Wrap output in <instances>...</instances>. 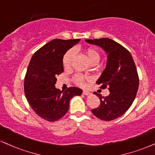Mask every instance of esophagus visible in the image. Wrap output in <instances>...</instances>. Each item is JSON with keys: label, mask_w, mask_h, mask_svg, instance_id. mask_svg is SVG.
<instances>
[{"label": "esophagus", "mask_w": 155, "mask_h": 155, "mask_svg": "<svg viewBox=\"0 0 155 155\" xmlns=\"http://www.w3.org/2000/svg\"><path fill=\"white\" fill-rule=\"evenodd\" d=\"M82 94H84V95L87 96V95H89V94H90V92H89V91L84 90V91H83V93H82Z\"/></svg>", "instance_id": "34e87169"}]
</instances>
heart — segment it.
<instances>
[{"instance_id":"b5f03b06","label":"heart","mask_w":155,"mask_h":155,"mask_svg":"<svg viewBox=\"0 0 155 155\" xmlns=\"http://www.w3.org/2000/svg\"><path fill=\"white\" fill-rule=\"evenodd\" d=\"M84 53L87 55V59H88L89 62L91 64H97L99 62L100 59V55L99 52L95 48H88L84 50ZM74 54H75V50L70 49L64 54L63 57L62 63L63 66L65 68H69L71 66V63L73 58H74ZM74 81H76L78 84L84 86V79L81 75H76L74 78Z\"/></svg>"}]
</instances>
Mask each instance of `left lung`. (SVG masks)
<instances>
[{
  "label": "left lung",
  "mask_w": 155,
  "mask_h": 155,
  "mask_svg": "<svg viewBox=\"0 0 155 155\" xmlns=\"http://www.w3.org/2000/svg\"><path fill=\"white\" fill-rule=\"evenodd\" d=\"M102 48L107 54L106 67L97 84L101 89L108 87L110 94L99 97L100 105L92 113L100 120L109 121L120 117L133 103L139 88V79L131 53L121 45L109 38L86 40Z\"/></svg>",
  "instance_id": "obj_1"
}]
</instances>
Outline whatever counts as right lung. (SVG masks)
Returning a JSON list of instances; mask_svg holds the SVG:
<instances>
[{"label": "right lung", "instance_id": "add662e5", "mask_svg": "<svg viewBox=\"0 0 155 155\" xmlns=\"http://www.w3.org/2000/svg\"><path fill=\"white\" fill-rule=\"evenodd\" d=\"M79 41L55 39L31 57L24 78V93L30 107L44 120L53 122L62 118L68 110L71 99L82 93L75 87L63 92L55 87L57 76L63 72V55Z\"/></svg>", "mask_w": 155, "mask_h": 155}]
</instances>
